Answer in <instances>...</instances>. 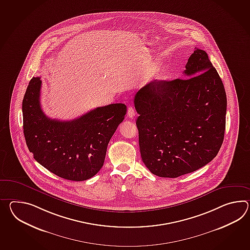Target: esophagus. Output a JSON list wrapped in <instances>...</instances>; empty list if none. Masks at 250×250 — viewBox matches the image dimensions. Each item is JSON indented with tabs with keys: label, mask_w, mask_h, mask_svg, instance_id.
<instances>
[{
	"label": "esophagus",
	"mask_w": 250,
	"mask_h": 250,
	"mask_svg": "<svg viewBox=\"0 0 250 250\" xmlns=\"http://www.w3.org/2000/svg\"><path fill=\"white\" fill-rule=\"evenodd\" d=\"M135 114H136L135 113V109L133 108V106H129L127 110L128 117H130V118H133L134 116H135Z\"/></svg>",
	"instance_id": "esophagus-1"
}]
</instances>
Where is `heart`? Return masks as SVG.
I'll use <instances>...</instances> for the list:
<instances>
[{
	"label": "heart",
	"mask_w": 250,
	"mask_h": 250,
	"mask_svg": "<svg viewBox=\"0 0 250 250\" xmlns=\"http://www.w3.org/2000/svg\"><path fill=\"white\" fill-rule=\"evenodd\" d=\"M163 71H164V68L162 67V65H158L152 69L150 75H151V77L160 78L161 74L163 73Z\"/></svg>",
	"instance_id": "1"
}]
</instances>
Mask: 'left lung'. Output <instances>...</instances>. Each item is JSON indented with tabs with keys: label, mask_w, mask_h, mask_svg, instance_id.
Listing matches in <instances>:
<instances>
[{
	"label": "left lung",
	"mask_w": 250,
	"mask_h": 250,
	"mask_svg": "<svg viewBox=\"0 0 250 250\" xmlns=\"http://www.w3.org/2000/svg\"><path fill=\"white\" fill-rule=\"evenodd\" d=\"M184 73L191 78L155 80L133 100L142 160L161 178L206 166L224 139L226 92L206 51L194 49Z\"/></svg>",
	"instance_id": "8db88e82"
}]
</instances>
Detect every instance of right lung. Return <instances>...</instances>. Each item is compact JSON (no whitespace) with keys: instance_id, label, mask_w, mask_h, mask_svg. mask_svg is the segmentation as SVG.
<instances>
[{"instance_id":"1","label":"right lung","mask_w":250,"mask_h":250,"mask_svg":"<svg viewBox=\"0 0 250 250\" xmlns=\"http://www.w3.org/2000/svg\"><path fill=\"white\" fill-rule=\"evenodd\" d=\"M41 80L33 77L22 101L23 132L34 159L60 178L83 181L104 164L107 145L125 119L122 103L97 107L71 121L51 119L40 105Z\"/></svg>"}]
</instances>
